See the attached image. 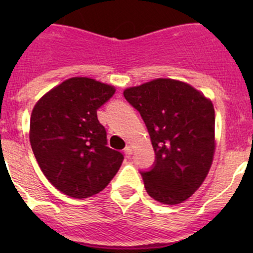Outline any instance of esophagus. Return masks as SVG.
Returning a JSON list of instances; mask_svg holds the SVG:
<instances>
[{"label":"esophagus","instance_id":"34e87169","mask_svg":"<svg viewBox=\"0 0 253 253\" xmlns=\"http://www.w3.org/2000/svg\"><path fill=\"white\" fill-rule=\"evenodd\" d=\"M132 152H133V150H132V147L131 145H127L126 148H125V154H126V157L127 158H129L132 155Z\"/></svg>","mask_w":253,"mask_h":253}]
</instances>
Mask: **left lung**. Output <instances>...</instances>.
<instances>
[{
    "label": "left lung",
    "instance_id": "1",
    "mask_svg": "<svg viewBox=\"0 0 253 253\" xmlns=\"http://www.w3.org/2000/svg\"><path fill=\"white\" fill-rule=\"evenodd\" d=\"M139 111L155 152L142 172L145 191L163 205L185 202L208 175L215 152V117L211 99L185 82L157 78L124 90Z\"/></svg>",
    "mask_w": 253,
    "mask_h": 253
}]
</instances>
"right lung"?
Instances as JSON below:
<instances>
[{
  "label": "right lung",
  "mask_w": 253,
  "mask_h": 253,
  "mask_svg": "<svg viewBox=\"0 0 253 253\" xmlns=\"http://www.w3.org/2000/svg\"><path fill=\"white\" fill-rule=\"evenodd\" d=\"M115 86L88 77L63 81L35 104L30 116L33 153L46 178L70 197H91L119 171L124 155L106 147L96 110Z\"/></svg>",
  "instance_id": "obj_1"
}]
</instances>
